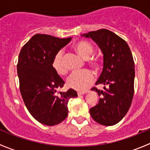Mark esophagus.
Instances as JSON below:
<instances>
[{
    "label": "esophagus",
    "mask_w": 150,
    "mask_h": 150,
    "mask_svg": "<svg viewBox=\"0 0 150 150\" xmlns=\"http://www.w3.org/2000/svg\"><path fill=\"white\" fill-rule=\"evenodd\" d=\"M88 93V91H78V96H80V95H83V94H86V93Z\"/></svg>",
    "instance_id": "obj_1"
}]
</instances>
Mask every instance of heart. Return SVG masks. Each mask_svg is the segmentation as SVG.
Wrapping results in <instances>:
<instances>
[{
  "mask_svg": "<svg viewBox=\"0 0 150 150\" xmlns=\"http://www.w3.org/2000/svg\"><path fill=\"white\" fill-rule=\"evenodd\" d=\"M72 49L82 58L87 59L93 51V45L86 40H78L72 46ZM88 64L94 68L96 72L102 67V60L99 57H92L88 59ZM51 67L57 74L64 75L67 72V68L64 63L62 51H58L53 57ZM94 81V74L89 69H84L81 72H75L68 78L67 84L68 87L78 91H86Z\"/></svg>",
  "mask_w": 150,
  "mask_h": 150,
  "instance_id": "heart-1",
  "label": "heart"
}]
</instances>
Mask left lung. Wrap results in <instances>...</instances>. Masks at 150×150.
<instances>
[{
    "instance_id": "left-lung-1",
    "label": "left lung",
    "mask_w": 150,
    "mask_h": 150,
    "mask_svg": "<svg viewBox=\"0 0 150 150\" xmlns=\"http://www.w3.org/2000/svg\"><path fill=\"white\" fill-rule=\"evenodd\" d=\"M93 39L104 54V67L96 85L103 84L104 90L91 91L101 96L98 104L90 109L92 118L103 125L120 122L131 107L134 93V61L128 43L107 29L85 33Z\"/></svg>"
}]
</instances>
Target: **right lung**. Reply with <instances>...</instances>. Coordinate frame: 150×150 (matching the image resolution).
Instances as JSON below:
<instances>
[{
    "instance_id": "obj_1",
    "label": "right lung",
    "mask_w": 150,
    "mask_h": 150,
    "mask_svg": "<svg viewBox=\"0 0 150 150\" xmlns=\"http://www.w3.org/2000/svg\"><path fill=\"white\" fill-rule=\"evenodd\" d=\"M70 40L38 33L19 52L16 67L21 95L29 112L46 125L62 122L67 116L69 99L78 96L72 88L56 95L57 89L63 88L64 82L51 67L56 53Z\"/></svg>"
}]
</instances>
